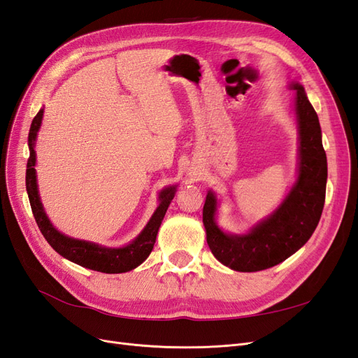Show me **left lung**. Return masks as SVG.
<instances>
[{"instance_id": "left-lung-1", "label": "left lung", "mask_w": 358, "mask_h": 358, "mask_svg": "<svg viewBox=\"0 0 358 358\" xmlns=\"http://www.w3.org/2000/svg\"><path fill=\"white\" fill-rule=\"evenodd\" d=\"M296 90L299 178L284 203L248 234H227L215 222L216 197L208 192L203 208L206 239L215 258L237 272H258L282 263L305 245L320 222L326 201L327 157L318 115L301 85Z\"/></svg>"}]
</instances>
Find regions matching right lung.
<instances>
[{"instance_id": "1", "label": "right lung", "mask_w": 358, "mask_h": 358, "mask_svg": "<svg viewBox=\"0 0 358 358\" xmlns=\"http://www.w3.org/2000/svg\"><path fill=\"white\" fill-rule=\"evenodd\" d=\"M43 110H40L36 117L32 119V124L28 134V146H29V158L27 164V192L31 203L32 213H34L36 222L41 234L45 236L48 243L55 251L70 262L79 264L82 267L96 270L101 273H125L142 264L149 257L150 251L155 245L157 234L159 225L164 220V215L170 201L175 197L176 187H169L159 192V204L154 212L152 218L149 220L143 231L136 239L124 248H106L92 242L78 241L59 233L49 221V218L43 209L38 189H37V176H36V138L38 128L41 125Z\"/></svg>"}]
</instances>
